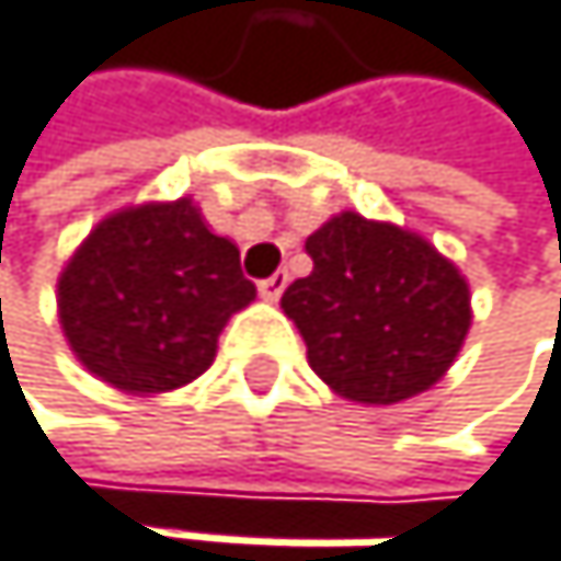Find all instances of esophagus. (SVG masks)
<instances>
[{
	"instance_id": "34e87169",
	"label": "esophagus",
	"mask_w": 561,
	"mask_h": 561,
	"mask_svg": "<svg viewBox=\"0 0 561 561\" xmlns=\"http://www.w3.org/2000/svg\"><path fill=\"white\" fill-rule=\"evenodd\" d=\"M286 286H289V272H275V275H268V278L257 283V293H262V299H268V304H275Z\"/></svg>"
}]
</instances>
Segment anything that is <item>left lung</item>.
<instances>
[{
    "label": "left lung",
    "mask_w": 561,
    "mask_h": 561,
    "mask_svg": "<svg viewBox=\"0 0 561 561\" xmlns=\"http://www.w3.org/2000/svg\"><path fill=\"white\" fill-rule=\"evenodd\" d=\"M313 272L283 293L310 368L337 397L389 407L438 382L472 323L469 283L421 233L344 209L307 238Z\"/></svg>",
    "instance_id": "left-lung-1"
}]
</instances>
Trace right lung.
Listing matches in <instances>:
<instances>
[{"mask_svg":"<svg viewBox=\"0 0 561 561\" xmlns=\"http://www.w3.org/2000/svg\"><path fill=\"white\" fill-rule=\"evenodd\" d=\"M251 299L238 244L217 238L193 199L110 213L58 278L75 358L130 397L199 379L224 323Z\"/></svg>","mask_w":561,"mask_h":561,"instance_id":"obj_1","label":"right lung"}]
</instances>
